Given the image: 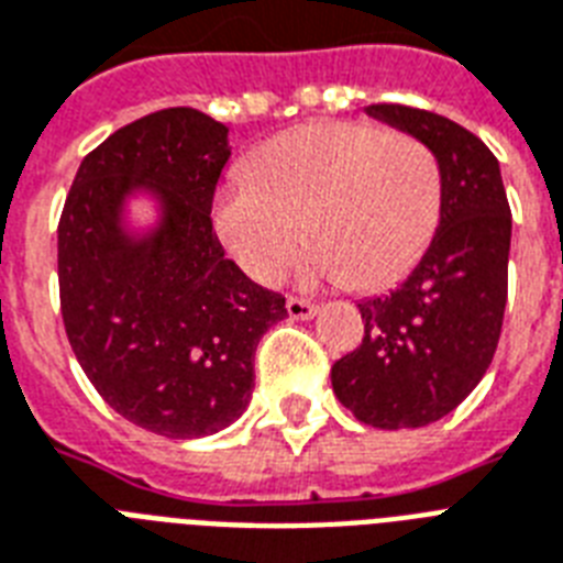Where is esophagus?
Returning <instances> with one entry per match:
<instances>
[{
	"label": "esophagus",
	"mask_w": 563,
	"mask_h": 563,
	"mask_svg": "<svg viewBox=\"0 0 563 563\" xmlns=\"http://www.w3.org/2000/svg\"><path fill=\"white\" fill-rule=\"evenodd\" d=\"M287 313L294 319H310L317 313V305L308 302V299H299V296H287Z\"/></svg>",
	"instance_id": "1"
}]
</instances>
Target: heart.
<instances>
[{
	"instance_id": "1",
	"label": "heart",
	"mask_w": 563,
	"mask_h": 563,
	"mask_svg": "<svg viewBox=\"0 0 563 563\" xmlns=\"http://www.w3.org/2000/svg\"><path fill=\"white\" fill-rule=\"evenodd\" d=\"M214 197V232L246 276L273 285L302 250L310 278L384 290L433 244L442 165L430 147L375 121H313L269 139Z\"/></svg>"
}]
</instances>
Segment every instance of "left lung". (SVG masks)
Returning <instances> with one entry per match:
<instances>
[{
	"mask_svg": "<svg viewBox=\"0 0 563 563\" xmlns=\"http://www.w3.org/2000/svg\"><path fill=\"white\" fill-rule=\"evenodd\" d=\"M366 112L433 151L442 220L407 282L357 305L366 334L331 366V386L363 424L424 427L460 407L492 366L509 296L511 209L497 156L471 130L404 103Z\"/></svg>",
	"mask_w": 563,
	"mask_h": 563,
	"instance_id": "left-lung-1",
	"label": "left lung"
}]
</instances>
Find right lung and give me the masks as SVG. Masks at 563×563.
I'll return each instance as SVG.
<instances>
[{"instance_id": "1", "label": "right lung", "mask_w": 563, "mask_h": 563, "mask_svg": "<svg viewBox=\"0 0 563 563\" xmlns=\"http://www.w3.org/2000/svg\"><path fill=\"white\" fill-rule=\"evenodd\" d=\"M229 130L191 107L130 121L84 156L57 223L66 336L103 401L168 439L229 427L250 404L255 349L285 296L223 255L211 200ZM133 187L161 197L147 239L120 229Z\"/></svg>"}]
</instances>
